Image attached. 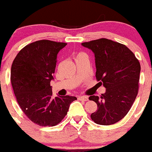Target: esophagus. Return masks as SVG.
Listing matches in <instances>:
<instances>
[{
	"label": "esophagus",
	"mask_w": 152,
	"mask_h": 152,
	"mask_svg": "<svg viewBox=\"0 0 152 152\" xmlns=\"http://www.w3.org/2000/svg\"><path fill=\"white\" fill-rule=\"evenodd\" d=\"M78 99L80 100H83V101H87V100H88V97H87V96H79Z\"/></svg>",
	"instance_id": "esophagus-1"
}]
</instances>
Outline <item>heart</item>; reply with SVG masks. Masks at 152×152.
Returning a JSON list of instances; mask_svg holds the SVG:
<instances>
[{
  "mask_svg": "<svg viewBox=\"0 0 152 152\" xmlns=\"http://www.w3.org/2000/svg\"><path fill=\"white\" fill-rule=\"evenodd\" d=\"M83 55H85V54H84V53H82V52H80V53L77 54V55H76V58H79V57L83 56Z\"/></svg>",
  "mask_w": 152,
  "mask_h": 152,
  "instance_id": "1",
  "label": "heart"
}]
</instances>
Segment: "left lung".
<instances>
[{"label": "left lung", "mask_w": 152, "mask_h": 152, "mask_svg": "<svg viewBox=\"0 0 152 152\" xmlns=\"http://www.w3.org/2000/svg\"><path fill=\"white\" fill-rule=\"evenodd\" d=\"M94 54L96 79L106 92L88 97L97 105L91 118L99 125H112L122 120L136 99L140 64L125 45L106 38L82 43Z\"/></svg>", "instance_id": "obj_1"}]
</instances>
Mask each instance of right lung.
Listing matches in <instances>:
<instances>
[{"instance_id": "right-lung-1", "label": "right lung", "mask_w": 152, "mask_h": 152, "mask_svg": "<svg viewBox=\"0 0 152 152\" xmlns=\"http://www.w3.org/2000/svg\"><path fill=\"white\" fill-rule=\"evenodd\" d=\"M66 43L40 40L26 45L16 55L11 83L16 100L26 116L40 126H55L66 115L72 96L52 97L50 81L57 55Z\"/></svg>"}]
</instances>
